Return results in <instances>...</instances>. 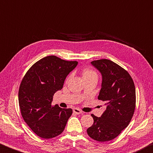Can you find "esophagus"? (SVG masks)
<instances>
[{"label": "esophagus", "mask_w": 153, "mask_h": 153, "mask_svg": "<svg viewBox=\"0 0 153 153\" xmlns=\"http://www.w3.org/2000/svg\"><path fill=\"white\" fill-rule=\"evenodd\" d=\"M73 111H74V113H75L76 114H81L82 112L81 110V109H79V108H74L73 109Z\"/></svg>", "instance_id": "1"}]
</instances>
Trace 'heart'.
Returning <instances> with one entry per match:
<instances>
[{
	"instance_id": "obj_1",
	"label": "heart",
	"mask_w": 153,
	"mask_h": 153,
	"mask_svg": "<svg viewBox=\"0 0 153 153\" xmlns=\"http://www.w3.org/2000/svg\"><path fill=\"white\" fill-rule=\"evenodd\" d=\"M82 77L84 79L90 78H97V74L95 71L91 68H85L82 71Z\"/></svg>"
}]
</instances>
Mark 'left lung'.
Wrapping results in <instances>:
<instances>
[{
  "mask_svg": "<svg viewBox=\"0 0 153 153\" xmlns=\"http://www.w3.org/2000/svg\"><path fill=\"white\" fill-rule=\"evenodd\" d=\"M91 64L102 74L98 100L105 102L106 110L100 117L91 114L93 124L87 134L93 140L109 141L116 138L132 120L136 108V89L127 71L108 59L93 60Z\"/></svg>",
  "mask_w": 153,
  "mask_h": 153,
  "instance_id": "8db88e82",
  "label": "left lung"
}]
</instances>
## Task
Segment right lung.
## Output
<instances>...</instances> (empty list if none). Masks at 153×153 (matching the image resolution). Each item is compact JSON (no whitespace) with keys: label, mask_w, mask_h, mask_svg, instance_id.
<instances>
[{"label":"right lung","mask_w":153,"mask_h":153,"mask_svg":"<svg viewBox=\"0 0 153 153\" xmlns=\"http://www.w3.org/2000/svg\"><path fill=\"white\" fill-rule=\"evenodd\" d=\"M78 62L56 56L42 58L31 66L19 89V104L24 121L39 137L49 139L63 132L72 114L71 108L52 105L54 93L63 87L67 75Z\"/></svg>","instance_id":"1"}]
</instances>
